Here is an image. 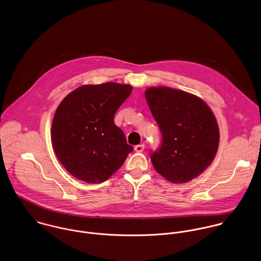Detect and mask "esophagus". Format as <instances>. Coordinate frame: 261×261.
Listing matches in <instances>:
<instances>
[{"label": "esophagus", "mask_w": 261, "mask_h": 261, "mask_svg": "<svg viewBox=\"0 0 261 261\" xmlns=\"http://www.w3.org/2000/svg\"><path fill=\"white\" fill-rule=\"evenodd\" d=\"M134 150H135L136 152H142V151L144 150V144H139V145H136V146L134 147Z\"/></svg>", "instance_id": "obj_1"}]
</instances>
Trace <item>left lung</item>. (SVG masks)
Here are the masks:
<instances>
[{"instance_id":"left-lung-1","label":"left lung","mask_w":261,"mask_h":261,"mask_svg":"<svg viewBox=\"0 0 261 261\" xmlns=\"http://www.w3.org/2000/svg\"><path fill=\"white\" fill-rule=\"evenodd\" d=\"M144 95L162 133L161 147L150 157L155 170L173 184L198 177L219 147L213 111L201 98L169 87L147 88Z\"/></svg>"}]
</instances>
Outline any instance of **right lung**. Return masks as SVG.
<instances>
[{
    "label": "right lung",
    "instance_id": "1",
    "mask_svg": "<svg viewBox=\"0 0 261 261\" xmlns=\"http://www.w3.org/2000/svg\"><path fill=\"white\" fill-rule=\"evenodd\" d=\"M132 89L112 82L84 85L58 105L51 126L53 150L75 178L88 184L103 182L133 151L114 123L116 111Z\"/></svg>",
    "mask_w": 261,
    "mask_h": 261
}]
</instances>
